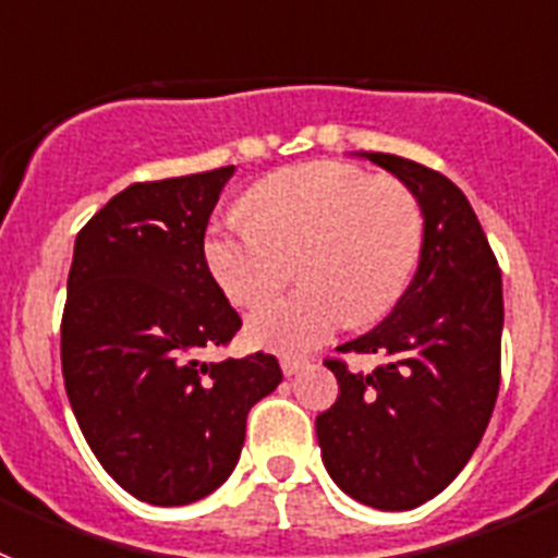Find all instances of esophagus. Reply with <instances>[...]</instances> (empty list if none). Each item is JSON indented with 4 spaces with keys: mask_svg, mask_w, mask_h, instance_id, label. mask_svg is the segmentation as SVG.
I'll use <instances>...</instances> for the list:
<instances>
[{
    "mask_svg": "<svg viewBox=\"0 0 558 558\" xmlns=\"http://www.w3.org/2000/svg\"><path fill=\"white\" fill-rule=\"evenodd\" d=\"M279 363H282L284 377H293V374H299L304 366H307V360L295 357V354H282V360H279Z\"/></svg>",
    "mask_w": 558,
    "mask_h": 558,
    "instance_id": "obj_1",
    "label": "esophagus"
}]
</instances>
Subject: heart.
<instances>
[{"label": "heart", "instance_id": "1", "mask_svg": "<svg viewBox=\"0 0 558 558\" xmlns=\"http://www.w3.org/2000/svg\"><path fill=\"white\" fill-rule=\"evenodd\" d=\"M251 215L206 229L211 276L236 304H256L288 279L299 254L304 284L251 313V343L310 352L352 315L374 322L405 290L422 251V209L399 181L343 161L288 167L251 190Z\"/></svg>", "mask_w": 558, "mask_h": 558}]
</instances>
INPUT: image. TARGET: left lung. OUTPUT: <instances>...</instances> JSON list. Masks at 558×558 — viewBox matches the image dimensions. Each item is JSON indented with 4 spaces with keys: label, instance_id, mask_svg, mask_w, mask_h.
Wrapping results in <instances>:
<instances>
[{
    "label": "left lung",
    "instance_id": "obj_1",
    "mask_svg": "<svg viewBox=\"0 0 558 558\" xmlns=\"http://www.w3.org/2000/svg\"><path fill=\"white\" fill-rule=\"evenodd\" d=\"M408 186L422 209L418 268L391 313L343 352L386 354L374 372L338 377L318 413L324 466L340 489L379 511L416 509L456 481L500 388L502 279L470 201L447 175L391 153H357Z\"/></svg>",
    "mask_w": 558,
    "mask_h": 558
}]
</instances>
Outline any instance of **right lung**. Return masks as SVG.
I'll return each instance as SVG.
<instances>
[{"label":"right lung","mask_w":558,"mask_h":558,"mask_svg":"<svg viewBox=\"0 0 558 558\" xmlns=\"http://www.w3.org/2000/svg\"><path fill=\"white\" fill-rule=\"evenodd\" d=\"M231 172L131 184L75 240L61 324L69 405L102 470L150 506L218 489L248 411L282 383L274 354L201 360L243 324L204 256Z\"/></svg>","instance_id":"1"}]
</instances>
